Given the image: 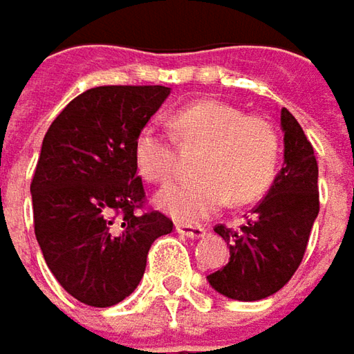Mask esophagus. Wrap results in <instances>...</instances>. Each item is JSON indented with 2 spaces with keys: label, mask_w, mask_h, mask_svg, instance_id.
<instances>
[{
  "label": "esophagus",
  "mask_w": 354,
  "mask_h": 354,
  "mask_svg": "<svg viewBox=\"0 0 354 354\" xmlns=\"http://www.w3.org/2000/svg\"><path fill=\"white\" fill-rule=\"evenodd\" d=\"M176 232L180 236L190 239H198L206 236V230L202 225H192V223H176Z\"/></svg>",
  "instance_id": "34e87169"
}]
</instances>
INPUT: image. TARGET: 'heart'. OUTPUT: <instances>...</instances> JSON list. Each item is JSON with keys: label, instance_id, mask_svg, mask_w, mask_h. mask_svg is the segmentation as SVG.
I'll use <instances>...</instances> for the list:
<instances>
[{"label": "heart", "instance_id": "heart-1", "mask_svg": "<svg viewBox=\"0 0 354 354\" xmlns=\"http://www.w3.org/2000/svg\"><path fill=\"white\" fill-rule=\"evenodd\" d=\"M172 124L182 145L202 147L194 164L200 176L162 190L158 206L164 212L196 222L222 209L232 198L236 204H250L268 192L279 162V134L268 118L207 99L178 111ZM134 160L154 184H166L178 172L172 138L154 127L138 132Z\"/></svg>", "mask_w": 354, "mask_h": 354}]
</instances>
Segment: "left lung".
Listing matches in <instances>:
<instances>
[{"label":"left lung","instance_id":"8db88e82","mask_svg":"<svg viewBox=\"0 0 354 354\" xmlns=\"http://www.w3.org/2000/svg\"><path fill=\"white\" fill-rule=\"evenodd\" d=\"M283 168L268 196L252 209L239 232L216 225L230 245V261L207 275L209 285L230 299L259 301L277 293L299 268L319 214L317 158L301 124L281 109Z\"/></svg>","mask_w":354,"mask_h":354}]
</instances>
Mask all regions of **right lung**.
I'll list each match as a JSON object with an SVG mask.
<instances>
[{
  "label": "right lung",
  "mask_w": 354,
  "mask_h": 354,
  "mask_svg": "<svg viewBox=\"0 0 354 354\" xmlns=\"http://www.w3.org/2000/svg\"><path fill=\"white\" fill-rule=\"evenodd\" d=\"M160 85L88 88L43 138L31 180L35 238L55 279L77 301L111 307L140 283L152 241L174 223L145 206L134 140L168 99Z\"/></svg>",
  "instance_id": "add662e5"
}]
</instances>
